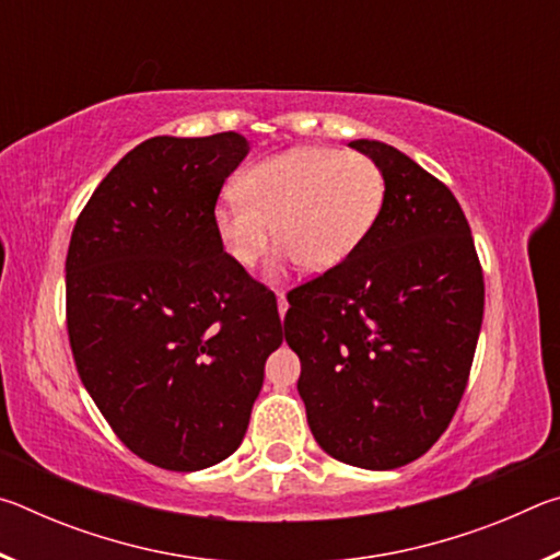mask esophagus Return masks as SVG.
Wrapping results in <instances>:
<instances>
[{"instance_id":"obj_1","label":"esophagus","mask_w":560,"mask_h":560,"mask_svg":"<svg viewBox=\"0 0 560 560\" xmlns=\"http://www.w3.org/2000/svg\"><path fill=\"white\" fill-rule=\"evenodd\" d=\"M277 301H279V316L283 318V316H287V311H289V301H287V296H283V293H277Z\"/></svg>"}]
</instances>
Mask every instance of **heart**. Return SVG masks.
<instances>
[{"label": "heart", "mask_w": 560, "mask_h": 560, "mask_svg": "<svg viewBox=\"0 0 560 560\" xmlns=\"http://www.w3.org/2000/svg\"><path fill=\"white\" fill-rule=\"evenodd\" d=\"M212 210L222 252L240 269H254L271 244L273 269L301 261L308 271L336 269L353 257L385 207V175L363 153L291 148L259 160Z\"/></svg>", "instance_id": "b5f03b06"}]
</instances>
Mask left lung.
I'll return each instance as SVG.
<instances>
[{"mask_svg": "<svg viewBox=\"0 0 560 560\" xmlns=\"http://www.w3.org/2000/svg\"><path fill=\"white\" fill-rule=\"evenodd\" d=\"M385 175L381 220L353 257L289 299L283 336L320 450L397 469L447 430L485 316V277L459 202L381 140H350Z\"/></svg>", "mask_w": 560, "mask_h": 560, "instance_id": "left-lung-1", "label": "left lung"}]
</instances>
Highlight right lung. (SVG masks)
I'll return each mask as SVG.
<instances>
[{
	"instance_id": "1",
	"label": "right lung",
	"mask_w": 560,
	"mask_h": 560,
	"mask_svg": "<svg viewBox=\"0 0 560 560\" xmlns=\"http://www.w3.org/2000/svg\"><path fill=\"white\" fill-rule=\"evenodd\" d=\"M240 132L150 138L83 207L66 257L75 368L130 452L197 471L240 447L264 363L281 346L273 293L232 264L212 226Z\"/></svg>"
}]
</instances>
